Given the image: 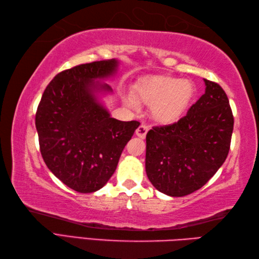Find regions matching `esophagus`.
Here are the masks:
<instances>
[{
	"mask_svg": "<svg viewBox=\"0 0 259 259\" xmlns=\"http://www.w3.org/2000/svg\"><path fill=\"white\" fill-rule=\"evenodd\" d=\"M148 130H149V126L146 125V124H140L138 128L136 130V135L139 137L141 139H145L146 138V135L148 133Z\"/></svg>",
	"mask_w": 259,
	"mask_h": 259,
	"instance_id": "esophagus-1",
	"label": "esophagus"
}]
</instances>
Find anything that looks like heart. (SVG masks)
<instances>
[{
    "label": "heart",
    "mask_w": 259,
    "mask_h": 259,
    "mask_svg": "<svg viewBox=\"0 0 259 259\" xmlns=\"http://www.w3.org/2000/svg\"><path fill=\"white\" fill-rule=\"evenodd\" d=\"M137 100L125 96L124 101L131 107H137V101L152 107L151 113L160 123L177 121L188 108L195 93L192 82L176 76L158 75L142 81L137 87Z\"/></svg>",
    "instance_id": "heart-1"
}]
</instances>
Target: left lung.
Wrapping results in <instances>:
<instances>
[{"label":"left lung","mask_w":259,"mask_h":259,"mask_svg":"<svg viewBox=\"0 0 259 259\" xmlns=\"http://www.w3.org/2000/svg\"><path fill=\"white\" fill-rule=\"evenodd\" d=\"M205 93L177 122L146 137V172L157 190L183 197L200 189L227 158L234 117L223 88L203 79Z\"/></svg>","instance_id":"left-lung-1"}]
</instances>
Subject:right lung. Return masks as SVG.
Instances as JSON below:
<instances>
[{
	"label": "right lung",
	"instance_id": "add662e5",
	"mask_svg": "<svg viewBox=\"0 0 259 259\" xmlns=\"http://www.w3.org/2000/svg\"><path fill=\"white\" fill-rule=\"evenodd\" d=\"M119 60L80 64L62 71L43 92L35 126L43 160L69 188L82 194L106 185L138 121L111 118L100 96L112 93L100 82L117 73Z\"/></svg>",
	"mask_w": 259,
	"mask_h": 259
}]
</instances>
